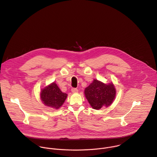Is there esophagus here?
Returning <instances> with one entry per match:
<instances>
[{
  "label": "esophagus",
  "mask_w": 157,
  "mask_h": 157,
  "mask_svg": "<svg viewBox=\"0 0 157 157\" xmlns=\"http://www.w3.org/2000/svg\"><path fill=\"white\" fill-rule=\"evenodd\" d=\"M71 91L73 93H77L78 92V90L76 88H72L71 89Z\"/></svg>",
  "instance_id": "obj_1"
}]
</instances>
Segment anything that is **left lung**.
<instances>
[{
  "label": "left lung",
  "instance_id": "obj_1",
  "mask_svg": "<svg viewBox=\"0 0 157 157\" xmlns=\"http://www.w3.org/2000/svg\"><path fill=\"white\" fill-rule=\"evenodd\" d=\"M116 88L112 82L106 84L97 79H93L85 88V97L91 106L94 109L110 106L116 97Z\"/></svg>",
  "mask_w": 157,
  "mask_h": 157
}]
</instances>
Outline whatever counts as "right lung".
Returning <instances> with one entry per match:
<instances>
[{"label": "right lung", "mask_w": 157, "mask_h": 157, "mask_svg": "<svg viewBox=\"0 0 157 157\" xmlns=\"http://www.w3.org/2000/svg\"><path fill=\"white\" fill-rule=\"evenodd\" d=\"M67 96V94L63 93L54 82L42 88L40 93V98L43 104L56 109L63 105Z\"/></svg>", "instance_id": "add662e5"}]
</instances>
